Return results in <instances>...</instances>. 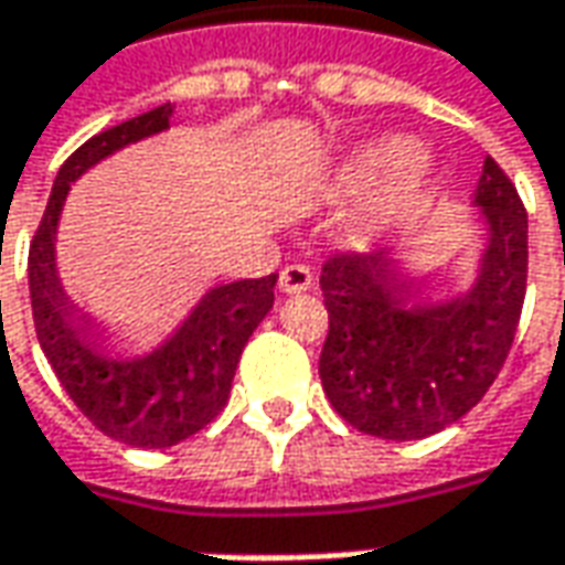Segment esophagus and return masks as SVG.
I'll list each match as a JSON object with an SVG mask.
<instances>
[{
  "mask_svg": "<svg viewBox=\"0 0 565 565\" xmlns=\"http://www.w3.org/2000/svg\"><path fill=\"white\" fill-rule=\"evenodd\" d=\"M312 287V268L309 266H284L281 268V290L284 294H302Z\"/></svg>",
  "mask_w": 565,
  "mask_h": 565,
  "instance_id": "34e87169",
  "label": "esophagus"
}]
</instances>
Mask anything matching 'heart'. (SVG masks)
<instances>
[{"label": "heart", "mask_w": 565, "mask_h": 565, "mask_svg": "<svg viewBox=\"0 0 565 565\" xmlns=\"http://www.w3.org/2000/svg\"><path fill=\"white\" fill-rule=\"evenodd\" d=\"M429 182V167L424 157H417L414 145L408 138H383L374 141L349 160L347 170V188L352 194H374L380 188L390 185V198L380 210L364 213L355 222V241L359 244H371L383 225L395 216L402 206H408L424 194Z\"/></svg>", "instance_id": "obj_1"}]
</instances>
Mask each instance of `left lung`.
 Listing matches in <instances>:
<instances>
[{"instance_id":"left-lung-1","label":"left lung","mask_w":565,"mask_h":565,"mask_svg":"<svg viewBox=\"0 0 565 565\" xmlns=\"http://www.w3.org/2000/svg\"><path fill=\"white\" fill-rule=\"evenodd\" d=\"M473 203L489 225V247L463 297L408 306L412 281L383 250L333 253L321 268L328 340L318 374L333 412L359 433L427 439L460 420L501 374L523 312L529 218L492 157Z\"/></svg>"}]
</instances>
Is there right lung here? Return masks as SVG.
Instances as JSON below:
<instances>
[{
    "instance_id": "1",
    "label": "right lung",
    "mask_w": 565,
    "mask_h": 565,
    "mask_svg": "<svg viewBox=\"0 0 565 565\" xmlns=\"http://www.w3.org/2000/svg\"><path fill=\"white\" fill-rule=\"evenodd\" d=\"M172 105H160L132 120L92 136L64 160L49 206L26 259L36 337L55 377L73 405L117 443L136 448H170L185 443L216 417L250 333L275 302L278 275L218 284L198 302L188 321L145 359H110L98 343V324L73 306L57 281L55 234L61 206L83 172L132 141L163 132Z\"/></svg>"
}]
</instances>
